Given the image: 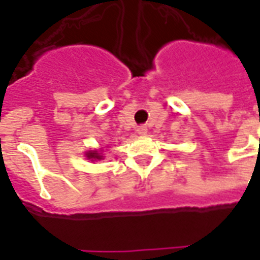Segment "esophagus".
<instances>
[{"label":"esophagus","mask_w":260,"mask_h":260,"mask_svg":"<svg viewBox=\"0 0 260 260\" xmlns=\"http://www.w3.org/2000/svg\"><path fill=\"white\" fill-rule=\"evenodd\" d=\"M136 131H138L139 135H142V136H143V135L147 134V126L140 125V126H138V129H136Z\"/></svg>","instance_id":"34e87169"}]
</instances>
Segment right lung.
Here are the masks:
<instances>
[{
  "instance_id": "right-lung-1",
  "label": "right lung",
  "mask_w": 260,
  "mask_h": 260,
  "mask_svg": "<svg viewBox=\"0 0 260 260\" xmlns=\"http://www.w3.org/2000/svg\"><path fill=\"white\" fill-rule=\"evenodd\" d=\"M87 155V158L89 159H101L102 156L100 154H98L97 151H90L89 154H86Z\"/></svg>"
}]
</instances>
